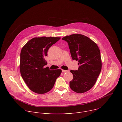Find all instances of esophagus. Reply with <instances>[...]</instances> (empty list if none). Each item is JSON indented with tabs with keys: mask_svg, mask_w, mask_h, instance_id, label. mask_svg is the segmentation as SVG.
<instances>
[{
	"mask_svg": "<svg viewBox=\"0 0 122 122\" xmlns=\"http://www.w3.org/2000/svg\"><path fill=\"white\" fill-rule=\"evenodd\" d=\"M62 71L63 73H66V72H68V71H67V70H64V69H62Z\"/></svg>",
	"mask_w": 122,
	"mask_h": 122,
	"instance_id": "obj_1",
	"label": "esophagus"
}]
</instances>
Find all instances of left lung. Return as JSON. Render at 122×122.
<instances>
[{"instance_id": "1", "label": "left lung", "mask_w": 122, "mask_h": 122, "mask_svg": "<svg viewBox=\"0 0 122 122\" xmlns=\"http://www.w3.org/2000/svg\"><path fill=\"white\" fill-rule=\"evenodd\" d=\"M70 49L73 60L78 61V70L70 71L73 75L69 82L71 89L83 93L91 89L96 83L102 67L99 49L88 37L81 34H72L62 38Z\"/></svg>"}]
</instances>
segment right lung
I'll return each instance as SVG.
<instances>
[{"label": "right lung", "instance_id": "right-lung-1", "mask_svg": "<svg viewBox=\"0 0 122 122\" xmlns=\"http://www.w3.org/2000/svg\"><path fill=\"white\" fill-rule=\"evenodd\" d=\"M60 37H38L29 41L22 48L20 54V71L25 83L32 91L43 94L53 88L61 69L51 70L44 67L47 62L49 48L58 41Z\"/></svg>", "mask_w": 122, "mask_h": 122}]
</instances>
